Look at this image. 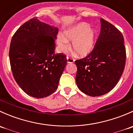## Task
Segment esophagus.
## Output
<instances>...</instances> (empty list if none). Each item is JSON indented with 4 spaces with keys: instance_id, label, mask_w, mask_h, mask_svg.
Segmentation results:
<instances>
[{
    "instance_id": "1",
    "label": "esophagus",
    "mask_w": 133,
    "mask_h": 133,
    "mask_svg": "<svg viewBox=\"0 0 133 133\" xmlns=\"http://www.w3.org/2000/svg\"><path fill=\"white\" fill-rule=\"evenodd\" d=\"M75 62V60L73 58L70 57H67V62L68 63H73Z\"/></svg>"
}]
</instances>
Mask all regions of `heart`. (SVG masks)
Here are the masks:
<instances>
[{
    "label": "heart",
    "mask_w": 133,
    "mask_h": 133,
    "mask_svg": "<svg viewBox=\"0 0 133 133\" xmlns=\"http://www.w3.org/2000/svg\"><path fill=\"white\" fill-rule=\"evenodd\" d=\"M96 32L85 22H81L64 31V37L59 35L57 45L62 53L69 48V41L73 42L72 46L75 53L78 57H84L89 54L95 45Z\"/></svg>",
    "instance_id": "b5f03b06"
}]
</instances>
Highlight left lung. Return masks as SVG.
Instances as JSON below:
<instances>
[{
	"mask_svg": "<svg viewBox=\"0 0 133 133\" xmlns=\"http://www.w3.org/2000/svg\"><path fill=\"white\" fill-rule=\"evenodd\" d=\"M101 30L92 51L75 62L76 82L82 92L91 96L108 93L117 84L126 60L124 38L113 25L100 19Z\"/></svg>",
	"mask_w": 133,
	"mask_h": 133,
	"instance_id": "1",
	"label": "left lung"
}]
</instances>
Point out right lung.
<instances>
[{"label":"right lung","mask_w":133,"mask_h":133,"mask_svg":"<svg viewBox=\"0 0 133 133\" xmlns=\"http://www.w3.org/2000/svg\"><path fill=\"white\" fill-rule=\"evenodd\" d=\"M58 29L33 18L17 29L9 47L13 77L28 95L46 97L58 88L66 56L55 53Z\"/></svg>","instance_id":"right-lung-1"}]
</instances>
